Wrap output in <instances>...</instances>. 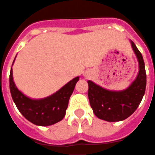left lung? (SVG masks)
Returning a JSON list of instances; mask_svg holds the SVG:
<instances>
[{"label":"left lung","instance_id":"left-lung-1","mask_svg":"<svg viewBox=\"0 0 155 155\" xmlns=\"http://www.w3.org/2000/svg\"><path fill=\"white\" fill-rule=\"evenodd\" d=\"M139 64V71L133 82L125 89L109 90L88 80V100L93 113L104 121H123L132 115L137 109L145 93L147 84L146 71L142 54L131 41Z\"/></svg>","mask_w":155,"mask_h":155}]
</instances>
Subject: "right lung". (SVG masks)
<instances>
[{
	"instance_id": "right-lung-1",
	"label": "right lung",
	"mask_w": 155,
	"mask_h": 155,
	"mask_svg": "<svg viewBox=\"0 0 155 155\" xmlns=\"http://www.w3.org/2000/svg\"><path fill=\"white\" fill-rule=\"evenodd\" d=\"M16 58V56H15ZM15 58L12 65L15 60ZM80 77H76L60 89L42 99H32L18 90L14 82L12 68L9 76L12 97L18 110L29 121L39 126H48L59 122L64 117L70 97Z\"/></svg>"
}]
</instances>
